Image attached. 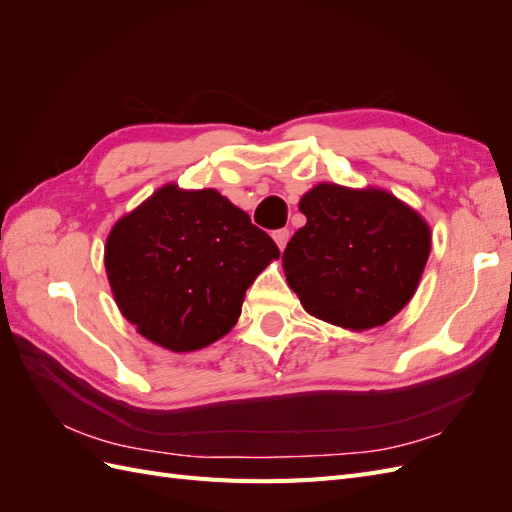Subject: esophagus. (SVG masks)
Returning a JSON list of instances; mask_svg holds the SVG:
<instances>
[{
	"label": "esophagus",
	"instance_id": "obj_1",
	"mask_svg": "<svg viewBox=\"0 0 512 512\" xmlns=\"http://www.w3.org/2000/svg\"><path fill=\"white\" fill-rule=\"evenodd\" d=\"M273 239H275L277 247H280V250H284L286 243H288V239H290V232H288V228H280V230H275V232H273Z\"/></svg>",
	"mask_w": 512,
	"mask_h": 512
}]
</instances>
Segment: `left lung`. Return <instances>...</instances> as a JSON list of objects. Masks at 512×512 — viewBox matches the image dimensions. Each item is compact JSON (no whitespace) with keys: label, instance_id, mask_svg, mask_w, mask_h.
Masks as SVG:
<instances>
[{"label":"left lung","instance_id":"obj_1","mask_svg":"<svg viewBox=\"0 0 512 512\" xmlns=\"http://www.w3.org/2000/svg\"><path fill=\"white\" fill-rule=\"evenodd\" d=\"M307 224L288 241L282 267L307 314L365 331L389 322L421 282L431 232L393 194L318 183L299 203Z\"/></svg>","mask_w":512,"mask_h":512}]
</instances>
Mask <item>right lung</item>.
Returning a JSON list of instances; mask_svg holds the SVG:
<instances>
[{"instance_id":"1","label":"right lung","mask_w":512,"mask_h":512,"mask_svg":"<svg viewBox=\"0 0 512 512\" xmlns=\"http://www.w3.org/2000/svg\"><path fill=\"white\" fill-rule=\"evenodd\" d=\"M275 258V241L226 196L175 183L123 215L104 247L121 314L173 352L205 348L235 327L245 290Z\"/></svg>"}]
</instances>
